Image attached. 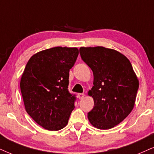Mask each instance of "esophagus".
I'll list each match as a JSON object with an SVG mask.
<instances>
[{"label":"esophagus","instance_id":"esophagus-1","mask_svg":"<svg viewBox=\"0 0 154 154\" xmlns=\"http://www.w3.org/2000/svg\"><path fill=\"white\" fill-rule=\"evenodd\" d=\"M85 96V94H84V93H79L78 94H77V97L79 99V100H82V99H83L84 97Z\"/></svg>","mask_w":154,"mask_h":154}]
</instances>
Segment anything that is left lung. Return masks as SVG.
<instances>
[{"mask_svg": "<svg viewBox=\"0 0 154 154\" xmlns=\"http://www.w3.org/2000/svg\"><path fill=\"white\" fill-rule=\"evenodd\" d=\"M82 59L93 72L94 82L88 94L94 107L87 115L100 129H109L131 113L135 104L139 80L131 63L116 50L104 47L80 48Z\"/></svg>", "mask_w": 154, "mask_h": 154, "instance_id": "1", "label": "left lung"}]
</instances>
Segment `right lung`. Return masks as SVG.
<instances>
[{
  "mask_svg": "<svg viewBox=\"0 0 154 154\" xmlns=\"http://www.w3.org/2000/svg\"><path fill=\"white\" fill-rule=\"evenodd\" d=\"M78 54L76 48L55 47L35 54L25 66L20 83L25 110L47 130L63 129L75 109L68 85Z\"/></svg>",
  "mask_w": 154,
  "mask_h": 154,
  "instance_id": "right-lung-1",
  "label": "right lung"
}]
</instances>
